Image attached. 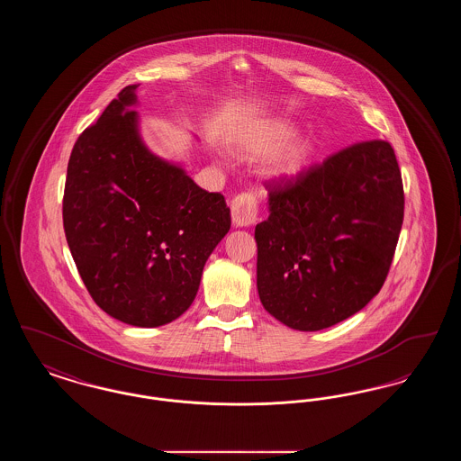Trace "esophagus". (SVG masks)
<instances>
[{
	"label": "esophagus",
	"mask_w": 461,
	"mask_h": 461,
	"mask_svg": "<svg viewBox=\"0 0 461 461\" xmlns=\"http://www.w3.org/2000/svg\"><path fill=\"white\" fill-rule=\"evenodd\" d=\"M259 216V203L258 198L250 192L240 194L231 200V218L233 224L239 228L252 226Z\"/></svg>",
	"instance_id": "esophagus-1"
}]
</instances>
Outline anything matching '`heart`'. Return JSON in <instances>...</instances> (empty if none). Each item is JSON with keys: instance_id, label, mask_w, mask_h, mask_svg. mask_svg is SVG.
I'll return each instance as SVG.
<instances>
[{"instance_id": "1", "label": "heart", "mask_w": 461, "mask_h": 461, "mask_svg": "<svg viewBox=\"0 0 461 461\" xmlns=\"http://www.w3.org/2000/svg\"><path fill=\"white\" fill-rule=\"evenodd\" d=\"M294 134L295 128L290 122L282 119H271L243 132L239 141V150L247 158H263L284 147ZM311 155V141L297 140L285 147L282 154L276 155V158L271 162L269 171L276 177H294L306 167Z\"/></svg>"}]
</instances>
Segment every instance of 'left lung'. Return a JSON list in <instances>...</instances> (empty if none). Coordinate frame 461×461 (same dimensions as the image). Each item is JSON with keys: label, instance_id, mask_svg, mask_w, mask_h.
I'll return each mask as SVG.
<instances>
[{"label": "left lung", "instance_id": "obj_1", "mask_svg": "<svg viewBox=\"0 0 461 461\" xmlns=\"http://www.w3.org/2000/svg\"><path fill=\"white\" fill-rule=\"evenodd\" d=\"M267 186L269 218L256 226L264 309L301 331L361 311L387 278L404 218L391 143H354Z\"/></svg>", "mask_w": 461, "mask_h": 461}]
</instances>
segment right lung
Masks as SVG:
<instances>
[{
    "label": "right lung",
    "instance_id": "1",
    "mask_svg": "<svg viewBox=\"0 0 461 461\" xmlns=\"http://www.w3.org/2000/svg\"><path fill=\"white\" fill-rule=\"evenodd\" d=\"M136 88L81 132L67 166L64 230L89 295L112 318L152 329L192 306L205 261L231 226L209 194L140 138Z\"/></svg>",
    "mask_w": 461,
    "mask_h": 461
}]
</instances>
